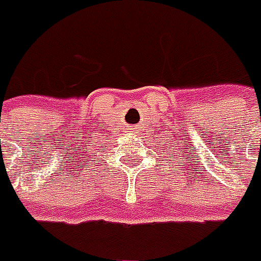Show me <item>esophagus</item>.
<instances>
[{"instance_id":"1","label":"esophagus","mask_w":261,"mask_h":261,"mask_svg":"<svg viewBox=\"0 0 261 261\" xmlns=\"http://www.w3.org/2000/svg\"><path fill=\"white\" fill-rule=\"evenodd\" d=\"M130 130L136 131V130H137V125H130Z\"/></svg>"}]
</instances>
